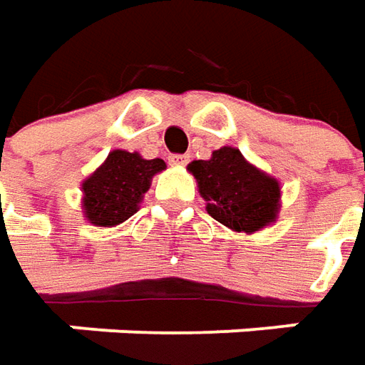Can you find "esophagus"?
<instances>
[{
  "label": "esophagus",
  "instance_id": "1",
  "mask_svg": "<svg viewBox=\"0 0 365 365\" xmlns=\"http://www.w3.org/2000/svg\"><path fill=\"white\" fill-rule=\"evenodd\" d=\"M187 161H190V155H180V153H173V155H170L171 165H185Z\"/></svg>",
  "mask_w": 365,
  "mask_h": 365
}]
</instances>
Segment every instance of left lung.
Returning a JSON list of instances; mask_svg holds the SVG:
<instances>
[{
    "mask_svg": "<svg viewBox=\"0 0 365 365\" xmlns=\"http://www.w3.org/2000/svg\"><path fill=\"white\" fill-rule=\"evenodd\" d=\"M195 178L207 214L234 232L252 234L277 220L281 185L248 163L236 147H220L210 159L187 165Z\"/></svg>",
    "mask_w": 365,
    "mask_h": 365,
    "instance_id": "8db88e82",
    "label": "left lung"
}]
</instances>
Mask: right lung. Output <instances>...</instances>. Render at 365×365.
I'll return each mask as SVG.
<instances>
[{"instance_id": "right-lung-1", "label": "right lung", "mask_w": 365, "mask_h": 365, "mask_svg": "<svg viewBox=\"0 0 365 365\" xmlns=\"http://www.w3.org/2000/svg\"><path fill=\"white\" fill-rule=\"evenodd\" d=\"M165 170L163 159L115 149L105 163L82 182L84 218L95 226H117L139 210L153 175Z\"/></svg>"}]
</instances>
